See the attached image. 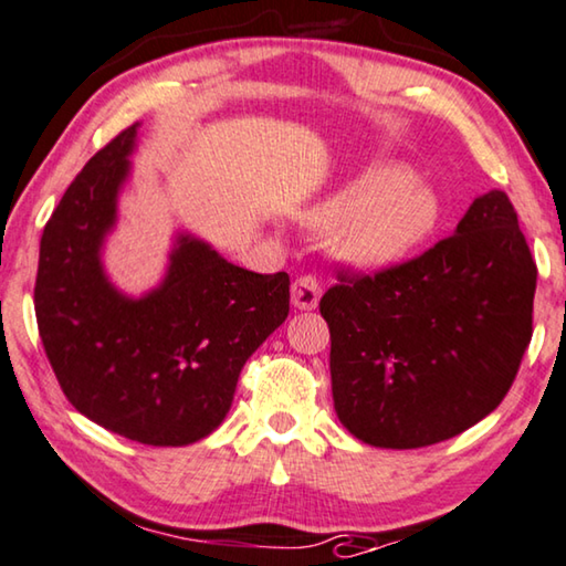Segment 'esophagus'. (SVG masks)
I'll use <instances>...</instances> for the list:
<instances>
[{
    "label": "esophagus",
    "mask_w": 566,
    "mask_h": 566,
    "mask_svg": "<svg viewBox=\"0 0 566 566\" xmlns=\"http://www.w3.org/2000/svg\"><path fill=\"white\" fill-rule=\"evenodd\" d=\"M319 294H323V286H319L315 276H297L292 284V305L297 310H315Z\"/></svg>",
    "instance_id": "34e87169"
}]
</instances>
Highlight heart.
Masks as SVG:
<instances>
[{"label":"heart","mask_w":566,"mask_h":566,"mask_svg":"<svg viewBox=\"0 0 566 566\" xmlns=\"http://www.w3.org/2000/svg\"><path fill=\"white\" fill-rule=\"evenodd\" d=\"M442 198L409 167L378 165L310 213V226L335 231V249L360 269H386L415 254L442 226Z\"/></svg>","instance_id":"heart-1"}]
</instances>
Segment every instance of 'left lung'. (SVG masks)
<instances>
[{
    "instance_id": "left-lung-1",
    "label": "left lung",
    "mask_w": 566,
    "mask_h": 566,
    "mask_svg": "<svg viewBox=\"0 0 566 566\" xmlns=\"http://www.w3.org/2000/svg\"><path fill=\"white\" fill-rule=\"evenodd\" d=\"M337 280L319 312L337 419L360 442H444L509 394L531 343L536 264L503 190L472 200L421 256Z\"/></svg>"
}]
</instances>
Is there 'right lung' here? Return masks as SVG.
Masks as SVG:
<instances>
[{
	"mask_svg": "<svg viewBox=\"0 0 566 566\" xmlns=\"http://www.w3.org/2000/svg\"><path fill=\"white\" fill-rule=\"evenodd\" d=\"M132 124L88 159L40 239L35 315L63 394L108 432L151 447L208 437L247 360L290 315V276L256 274L177 233L155 290L129 297L101 251L137 149Z\"/></svg>",
	"mask_w": 566,
	"mask_h": 566,
	"instance_id": "1",
	"label": "right lung"
}]
</instances>
